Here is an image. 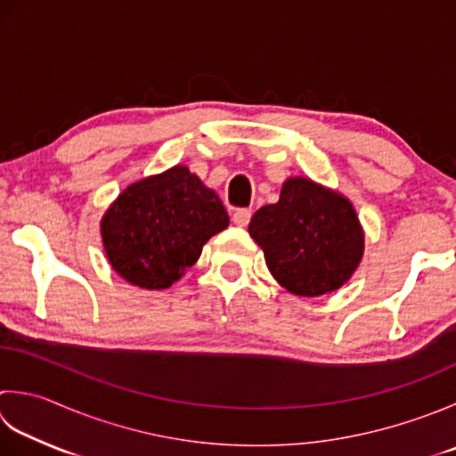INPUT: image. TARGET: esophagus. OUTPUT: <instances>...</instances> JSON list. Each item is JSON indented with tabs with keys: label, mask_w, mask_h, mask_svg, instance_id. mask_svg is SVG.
<instances>
[{
	"label": "esophagus",
	"mask_w": 456,
	"mask_h": 456,
	"mask_svg": "<svg viewBox=\"0 0 456 456\" xmlns=\"http://www.w3.org/2000/svg\"><path fill=\"white\" fill-rule=\"evenodd\" d=\"M251 221V209H237L233 213V223L239 227H247Z\"/></svg>",
	"instance_id": "1"
}]
</instances>
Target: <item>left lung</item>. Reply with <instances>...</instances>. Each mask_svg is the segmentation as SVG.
<instances>
[{"label": "left lung", "mask_w": 456, "mask_h": 456, "mask_svg": "<svg viewBox=\"0 0 456 456\" xmlns=\"http://www.w3.org/2000/svg\"><path fill=\"white\" fill-rule=\"evenodd\" d=\"M248 233L263 248L271 274L298 297L340 289L363 255L352 203L306 177L284 182L279 203L258 209Z\"/></svg>", "instance_id": "8db88e82"}]
</instances>
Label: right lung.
Wrapping results in <instances>:
<instances>
[{
	"instance_id": "obj_1",
	"label": "right lung",
	"mask_w": 456,
	"mask_h": 456,
	"mask_svg": "<svg viewBox=\"0 0 456 456\" xmlns=\"http://www.w3.org/2000/svg\"><path fill=\"white\" fill-rule=\"evenodd\" d=\"M227 225L217 193L175 166L126 187L106 211L101 231L112 269L136 287L158 290L172 287Z\"/></svg>"
}]
</instances>
